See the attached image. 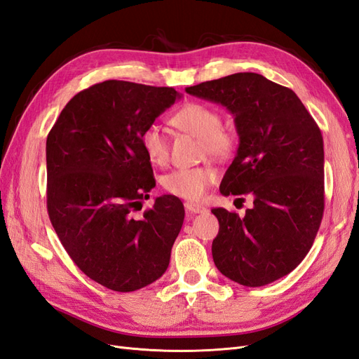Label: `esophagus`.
<instances>
[{
	"instance_id": "34e87169",
	"label": "esophagus",
	"mask_w": 359,
	"mask_h": 359,
	"mask_svg": "<svg viewBox=\"0 0 359 359\" xmlns=\"http://www.w3.org/2000/svg\"><path fill=\"white\" fill-rule=\"evenodd\" d=\"M184 206H186V210L191 214H201V212H205L206 208L199 203H194V202H186L184 203Z\"/></svg>"
}]
</instances>
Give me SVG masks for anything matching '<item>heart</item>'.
<instances>
[{
	"instance_id": "b5f03b06",
	"label": "heart",
	"mask_w": 359,
	"mask_h": 359,
	"mask_svg": "<svg viewBox=\"0 0 359 359\" xmlns=\"http://www.w3.org/2000/svg\"><path fill=\"white\" fill-rule=\"evenodd\" d=\"M170 123L181 132L199 137L203 154L226 158L233 153L236 137L231 130L222 127V114L210 104L199 102L182 104L173 114ZM140 142H142L147 158L153 165H166L169 160V140L157 126H149ZM215 180L217 170L211 166L181 168L172 170L163 178V187L178 198L199 201Z\"/></svg>"
}]
</instances>
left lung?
<instances>
[{
  "mask_svg": "<svg viewBox=\"0 0 359 359\" xmlns=\"http://www.w3.org/2000/svg\"><path fill=\"white\" fill-rule=\"evenodd\" d=\"M186 91L233 115L240 147L220 191L253 196L244 217L211 210L220 224L214 264L243 286L273 283L302 262L319 231L325 208L320 128L295 93L257 73L229 74Z\"/></svg>",
  "mask_w": 359,
  "mask_h": 359,
  "instance_id": "1",
  "label": "left lung"
}]
</instances>
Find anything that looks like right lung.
<instances>
[{
    "label": "right lung",
    "mask_w": 359,
    "mask_h": 359,
    "mask_svg": "<svg viewBox=\"0 0 359 359\" xmlns=\"http://www.w3.org/2000/svg\"><path fill=\"white\" fill-rule=\"evenodd\" d=\"M180 94L169 86L104 81L76 94L46 140L48 214L85 276L115 292L160 278L184 222L165 194L135 217L156 180L142 135Z\"/></svg>",
    "instance_id": "obj_1"
}]
</instances>
